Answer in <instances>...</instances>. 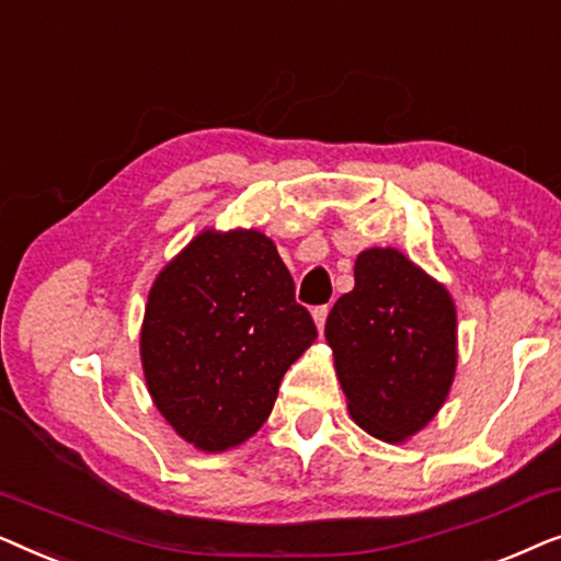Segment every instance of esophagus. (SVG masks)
<instances>
[{
  "instance_id": "1",
  "label": "esophagus",
  "mask_w": 561,
  "mask_h": 561,
  "mask_svg": "<svg viewBox=\"0 0 561 561\" xmlns=\"http://www.w3.org/2000/svg\"><path fill=\"white\" fill-rule=\"evenodd\" d=\"M327 317H329V306H317V309H313V321H317L319 332H324Z\"/></svg>"
}]
</instances>
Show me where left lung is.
Listing matches in <instances>:
<instances>
[{
  "label": "left lung",
  "instance_id": "obj_1",
  "mask_svg": "<svg viewBox=\"0 0 561 561\" xmlns=\"http://www.w3.org/2000/svg\"><path fill=\"white\" fill-rule=\"evenodd\" d=\"M324 334L352 419L375 439L405 442L442 409L457 367V311L403 252H359L355 288L329 311Z\"/></svg>",
  "mask_w": 561,
  "mask_h": 561
}]
</instances>
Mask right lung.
I'll list each match as a JSON object with an SVG mask.
<instances>
[{"mask_svg": "<svg viewBox=\"0 0 561 561\" xmlns=\"http://www.w3.org/2000/svg\"><path fill=\"white\" fill-rule=\"evenodd\" d=\"M317 340L273 240L206 229L152 283L140 332L152 403L202 451L250 439Z\"/></svg>", "mask_w": 561, "mask_h": 561, "instance_id": "add662e5", "label": "right lung"}]
</instances>
